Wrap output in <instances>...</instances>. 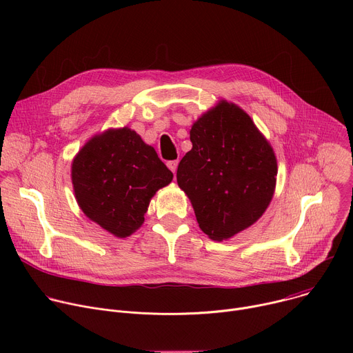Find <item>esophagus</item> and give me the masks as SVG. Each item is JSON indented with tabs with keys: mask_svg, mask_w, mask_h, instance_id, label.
Returning a JSON list of instances; mask_svg holds the SVG:
<instances>
[{
	"mask_svg": "<svg viewBox=\"0 0 353 353\" xmlns=\"http://www.w3.org/2000/svg\"><path fill=\"white\" fill-rule=\"evenodd\" d=\"M177 166H179V161H169V162H168V168H169L173 173H176Z\"/></svg>",
	"mask_w": 353,
	"mask_h": 353,
	"instance_id": "34e87169",
	"label": "esophagus"
}]
</instances>
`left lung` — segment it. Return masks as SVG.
<instances>
[{
	"label": "left lung",
	"instance_id": "1",
	"mask_svg": "<svg viewBox=\"0 0 353 353\" xmlns=\"http://www.w3.org/2000/svg\"><path fill=\"white\" fill-rule=\"evenodd\" d=\"M190 141L177 183L201 230L212 240L229 239L270 205L278 173L274 150L250 116L225 100L194 123Z\"/></svg>",
	"mask_w": 353,
	"mask_h": 353
}]
</instances>
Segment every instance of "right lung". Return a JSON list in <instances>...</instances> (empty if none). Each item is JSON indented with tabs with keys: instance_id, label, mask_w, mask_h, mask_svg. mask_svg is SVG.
<instances>
[{
	"instance_id": "add662e5",
	"label": "right lung",
	"mask_w": 353,
	"mask_h": 353,
	"mask_svg": "<svg viewBox=\"0 0 353 353\" xmlns=\"http://www.w3.org/2000/svg\"><path fill=\"white\" fill-rule=\"evenodd\" d=\"M71 174L83 214L117 237L142 225L150 198L173 179L155 149L127 127L93 137L75 157Z\"/></svg>"
}]
</instances>
